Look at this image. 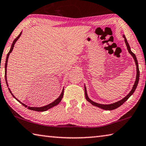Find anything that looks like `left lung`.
I'll use <instances>...</instances> for the list:
<instances>
[{
	"mask_svg": "<svg viewBox=\"0 0 146 146\" xmlns=\"http://www.w3.org/2000/svg\"><path fill=\"white\" fill-rule=\"evenodd\" d=\"M123 38H124V41H125V43L126 44V46H127V49H128V52L129 54H130L132 57H133L135 62V64L137 66V76H136V80L135 82V84L133 85V89H131V91H130V92L127 95V96L124 98L123 100H121L120 101H119V102L114 103H112V104H110V105H102V104H99V103H95L94 102H92V100H90L88 96H87V91H86V87H85V96H86V100L88 101V102L91 103L92 105L94 106H96V107H98L99 108H102L103 110H114L115 108H117L118 107H120L121 105H122L123 104V103L126 102V101L128 100L129 97H130L132 94H133V92L135 91V89L137 87V85L138 83H139V76H140V71H139V65H138V61H137V57L135 56V55L133 52L131 51L130 50V47H129V44L128 43V41H127V39L126 38V37L124 35H123Z\"/></svg>",
	"mask_w": 146,
	"mask_h": 146,
	"instance_id": "left-lung-1",
	"label": "left lung"
}]
</instances>
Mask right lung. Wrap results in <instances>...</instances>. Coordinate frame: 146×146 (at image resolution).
Returning a JSON list of instances; mask_svg holds the SVG:
<instances>
[{
  "label": "right lung",
  "instance_id": "right-lung-1",
  "mask_svg": "<svg viewBox=\"0 0 146 146\" xmlns=\"http://www.w3.org/2000/svg\"><path fill=\"white\" fill-rule=\"evenodd\" d=\"M21 34H22V33H20V34H19V35H18V36H17V38H16V39H15V40L13 41V44H12V45H11V48L9 52H8V54H7V55L6 63H5V78H6V82L7 86V80H6V79H7V78H6V71H7L6 70H7V68H7V60H8V57H9V54H10V53L13 51V48H14V46H15V43H16V41H17L18 40V39L20 38V36H21ZM9 92H11V94L13 95L12 92H11L9 89ZM63 94H64V89L62 90V92H61V94H60V96H59V98H57V100H55L54 101V102H52V103H50L49 105H47L44 106V107H27V105H25V104H23V103H21V102H20V101L18 100H17V98H15L14 96H13H13L18 101V102H19L20 103H22V104L23 106H24V107H27V108H29V110L38 111V112H44V111H46V110H47L48 109H49V108H52V107H54V106H56L57 105L59 104V103L60 102V101H61L62 98Z\"/></svg>",
  "mask_w": 146,
  "mask_h": 146
}]
</instances>
